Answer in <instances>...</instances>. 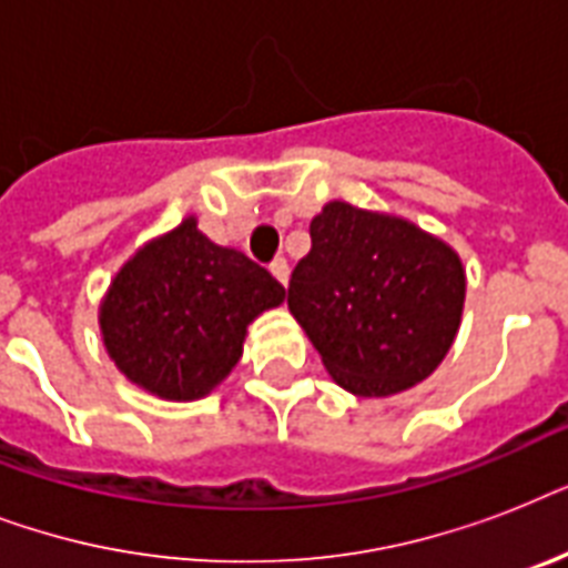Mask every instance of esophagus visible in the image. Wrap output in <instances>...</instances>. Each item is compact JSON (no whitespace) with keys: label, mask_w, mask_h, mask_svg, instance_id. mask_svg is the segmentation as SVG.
<instances>
[{"label":"esophagus","mask_w":568,"mask_h":568,"mask_svg":"<svg viewBox=\"0 0 568 568\" xmlns=\"http://www.w3.org/2000/svg\"><path fill=\"white\" fill-rule=\"evenodd\" d=\"M271 274H274V280L280 285H288V262H285V258H276L274 265H271Z\"/></svg>","instance_id":"34e87169"}]
</instances>
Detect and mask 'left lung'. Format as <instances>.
Instances as JSON below:
<instances>
[{
  "instance_id": "8db88e82",
  "label": "left lung",
  "mask_w": 568,
  "mask_h": 568,
  "mask_svg": "<svg viewBox=\"0 0 568 568\" xmlns=\"http://www.w3.org/2000/svg\"><path fill=\"white\" fill-rule=\"evenodd\" d=\"M288 283V310L338 386L388 397L430 377L463 321L466 267L397 214L329 200Z\"/></svg>"
}]
</instances>
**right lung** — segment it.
Returning <instances> with one entry per match:
<instances>
[{
    "label": "right lung",
    "instance_id": "obj_1",
    "mask_svg": "<svg viewBox=\"0 0 568 568\" xmlns=\"http://www.w3.org/2000/svg\"><path fill=\"white\" fill-rule=\"evenodd\" d=\"M285 288L189 214L123 262L100 303L102 345L118 372L162 400H200L244 354L247 327Z\"/></svg>",
    "mask_w": 568,
    "mask_h": 568
}]
</instances>
